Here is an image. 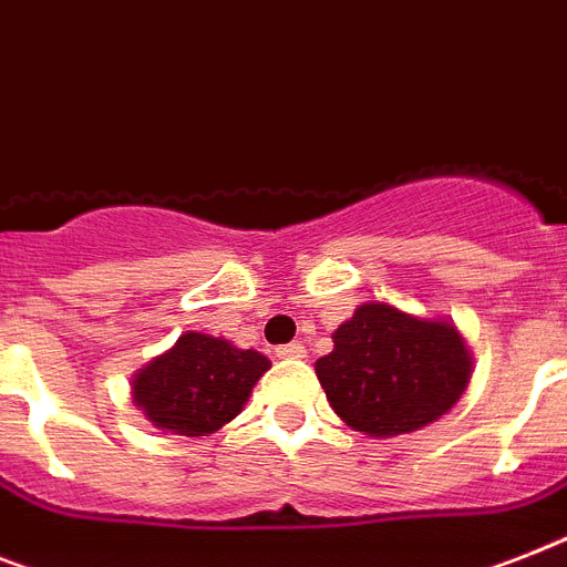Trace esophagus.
I'll use <instances>...</instances> for the list:
<instances>
[{"instance_id": "esophagus-1", "label": "esophagus", "mask_w": 567, "mask_h": 567, "mask_svg": "<svg viewBox=\"0 0 567 567\" xmlns=\"http://www.w3.org/2000/svg\"><path fill=\"white\" fill-rule=\"evenodd\" d=\"M276 358H306L302 343H288V347H276Z\"/></svg>"}]
</instances>
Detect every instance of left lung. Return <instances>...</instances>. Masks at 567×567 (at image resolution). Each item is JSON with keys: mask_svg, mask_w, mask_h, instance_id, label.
Returning <instances> with one entry per match:
<instances>
[{"mask_svg": "<svg viewBox=\"0 0 567 567\" xmlns=\"http://www.w3.org/2000/svg\"><path fill=\"white\" fill-rule=\"evenodd\" d=\"M315 363L331 411L375 440L422 431L454 408L472 381V352L449 317L361 302Z\"/></svg>", "mask_w": 567, "mask_h": 567, "instance_id": "obj_1", "label": "left lung"}]
</instances>
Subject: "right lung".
Instances as JSON below:
<instances>
[{
	"mask_svg": "<svg viewBox=\"0 0 567 567\" xmlns=\"http://www.w3.org/2000/svg\"><path fill=\"white\" fill-rule=\"evenodd\" d=\"M270 361L215 334L186 331L131 381L133 404L165 434L209 436L238 416Z\"/></svg>",
	"mask_w": 567,
	"mask_h": 567,
	"instance_id": "add662e5",
	"label": "right lung"
}]
</instances>
